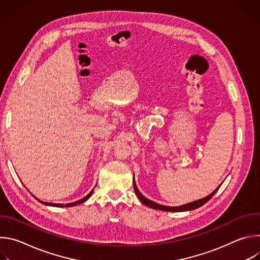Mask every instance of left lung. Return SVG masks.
I'll use <instances>...</instances> for the list:
<instances>
[{
  "label": "left lung",
  "instance_id": "1",
  "mask_svg": "<svg viewBox=\"0 0 260 260\" xmlns=\"http://www.w3.org/2000/svg\"><path fill=\"white\" fill-rule=\"evenodd\" d=\"M133 183H134V189H135V192L138 197V199L140 200V202L142 204H144L145 206L149 207V208H152V209H156V210H161V211H167V212H183V211H190V210H194V209H198L200 207H202L203 205H205L208 201H210L212 199V197L217 192V190L219 189V187L221 186V185H219V186L212 192L210 193L209 196H207L206 198L204 199H201L199 201H194V202H191V203H188V204H185V205H182V206H179V207H169V206H162V205H159L157 203H154L150 200H148L147 198H145L138 189L137 185H136V182H135V179L133 180Z\"/></svg>",
  "mask_w": 260,
  "mask_h": 260
}]
</instances>
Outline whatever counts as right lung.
Segmentation results:
<instances>
[{
	"label": "right lung",
	"instance_id": "add662e5",
	"mask_svg": "<svg viewBox=\"0 0 260 260\" xmlns=\"http://www.w3.org/2000/svg\"><path fill=\"white\" fill-rule=\"evenodd\" d=\"M96 186V185H95ZM92 192H93V189L86 196V197H84L83 199H81V200H79V201H77V202H74V203H71V204H66V205H63V204H52V203H45V202H41V201H39V202H41L42 204H44V205H46V206H52V207H59V208H61V207H72V206H76V205H79V204H82V203H84L85 201H87L90 197H91V194H92Z\"/></svg>",
	"mask_w": 260,
	"mask_h": 260
}]
</instances>
